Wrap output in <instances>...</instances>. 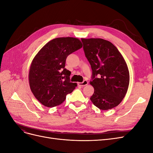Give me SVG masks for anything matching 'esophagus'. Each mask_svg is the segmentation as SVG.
Here are the masks:
<instances>
[{
    "label": "esophagus",
    "instance_id": "obj_1",
    "mask_svg": "<svg viewBox=\"0 0 153 153\" xmlns=\"http://www.w3.org/2000/svg\"><path fill=\"white\" fill-rule=\"evenodd\" d=\"M88 84V82L87 80H84L83 82H81V83H78V85L80 86H82V87H84V86H85Z\"/></svg>",
    "mask_w": 153,
    "mask_h": 153
}]
</instances>
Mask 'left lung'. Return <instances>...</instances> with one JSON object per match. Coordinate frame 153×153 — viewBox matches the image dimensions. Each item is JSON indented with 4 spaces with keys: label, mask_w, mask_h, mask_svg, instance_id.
<instances>
[{
    "label": "left lung",
    "mask_w": 153,
    "mask_h": 153,
    "mask_svg": "<svg viewBox=\"0 0 153 153\" xmlns=\"http://www.w3.org/2000/svg\"><path fill=\"white\" fill-rule=\"evenodd\" d=\"M81 39L92 70V80L89 83L94 92L90 100L100 110L113 108L121 102L128 91L129 73L127 64L110 41L101 38Z\"/></svg>",
    "instance_id": "1"
}]
</instances>
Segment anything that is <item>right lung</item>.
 <instances>
[{
	"label": "right lung",
	"instance_id": "1",
	"mask_svg": "<svg viewBox=\"0 0 153 153\" xmlns=\"http://www.w3.org/2000/svg\"><path fill=\"white\" fill-rule=\"evenodd\" d=\"M82 47L80 40L72 37L50 41L36 55L31 62L29 82L35 98L47 107L61 105L77 86L70 82L71 72L65 67L69 54Z\"/></svg>",
	"mask_w": 153,
	"mask_h": 153
}]
</instances>
